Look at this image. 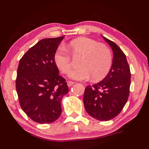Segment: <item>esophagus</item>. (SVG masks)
<instances>
[{
	"instance_id": "1",
	"label": "esophagus",
	"mask_w": 149,
	"mask_h": 149,
	"mask_svg": "<svg viewBox=\"0 0 149 149\" xmlns=\"http://www.w3.org/2000/svg\"><path fill=\"white\" fill-rule=\"evenodd\" d=\"M74 82L73 81H67V84H68V86L69 87H70L71 86H72L73 84H74Z\"/></svg>"
}]
</instances>
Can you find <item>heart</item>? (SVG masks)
<instances>
[{
  "instance_id": "1",
  "label": "heart",
  "mask_w": 149,
  "mask_h": 149,
  "mask_svg": "<svg viewBox=\"0 0 149 149\" xmlns=\"http://www.w3.org/2000/svg\"><path fill=\"white\" fill-rule=\"evenodd\" d=\"M67 49L74 58H80V68L69 73V77L72 79L85 80L92 77L93 81H99L105 77L111 69V52L104 44L97 43L91 38H79L72 40ZM54 61L63 73L67 74L70 70L72 65V58L64 47L58 49L54 55Z\"/></svg>"
}]
</instances>
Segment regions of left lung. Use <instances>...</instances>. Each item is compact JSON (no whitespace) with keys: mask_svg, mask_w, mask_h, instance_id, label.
Listing matches in <instances>:
<instances>
[{"mask_svg":"<svg viewBox=\"0 0 149 149\" xmlns=\"http://www.w3.org/2000/svg\"><path fill=\"white\" fill-rule=\"evenodd\" d=\"M113 52L111 69L99 83L87 86L84 95L86 112L95 119L107 121L119 114L130 93V70L125 54L120 47L104 36Z\"/></svg>","mask_w":149,"mask_h":149,"instance_id":"left-lung-1","label":"left lung"}]
</instances>
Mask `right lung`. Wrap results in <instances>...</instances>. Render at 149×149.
Here are the masks:
<instances>
[{"label": "right lung", "instance_id": "right-lung-1", "mask_svg": "<svg viewBox=\"0 0 149 149\" xmlns=\"http://www.w3.org/2000/svg\"><path fill=\"white\" fill-rule=\"evenodd\" d=\"M63 36L42 39L19 61L16 90L23 111L33 121L51 123L61 116V100L68 93L54 55Z\"/></svg>", "mask_w": 149, "mask_h": 149}]
</instances>
